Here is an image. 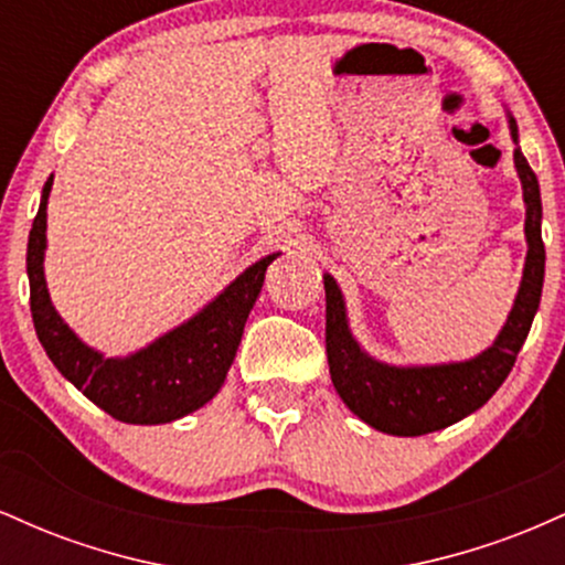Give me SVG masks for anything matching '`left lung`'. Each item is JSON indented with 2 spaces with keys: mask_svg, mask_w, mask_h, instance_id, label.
Instances as JSON below:
<instances>
[{
  "mask_svg": "<svg viewBox=\"0 0 565 565\" xmlns=\"http://www.w3.org/2000/svg\"><path fill=\"white\" fill-rule=\"evenodd\" d=\"M510 138L515 142V172L521 178L526 204V263L521 287L489 348L465 361L449 364H387L361 348L348 321L345 297L334 276L323 274L327 289V359L334 391L350 412L374 430L387 436H425L444 430L468 414L478 412L508 380L518 350L526 342L531 321L542 300L544 244H542V196L540 180L518 146V125L508 111Z\"/></svg>",
  "mask_w": 565,
  "mask_h": 565,
  "instance_id": "1",
  "label": "left lung"
}]
</instances>
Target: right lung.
I'll return each mask as SVG.
<instances>
[{
  "label": "right lung",
  "mask_w": 565,
  "mask_h": 565,
  "mask_svg": "<svg viewBox=\"0 0 565 565\" xmlns=\"http://www.w3.org/2000/svg\"><path fill=\"white\" fill-rule=\"evenodd\" d=\"M53 174L42 188V201L29 233L25 274L31 287V316L42 348L57 372L127 425H164L210 404L225 385L236 359L244 323L260 297L265 270L281 252L265 255L238 274L191 319L129 355H106L89 348L55 310L44 278L47 252V201Z\"/></svg>",
  "instance_id": "obj_1"
}]
</instances>
